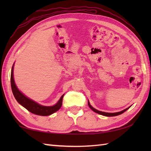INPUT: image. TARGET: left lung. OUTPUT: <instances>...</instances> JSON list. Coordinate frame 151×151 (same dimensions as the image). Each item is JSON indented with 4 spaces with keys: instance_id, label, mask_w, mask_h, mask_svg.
Wrapping results in <instances>:
<instances>
[{
    "instance_id": "left-lung-1",
    "label": "left lung",
    "mask_w": 151,
    "mask_h": 151,
    "mask_svg": "<svg viewBox=\"0 0 151 151\" xmlns=\"http://www.w3.org/2000/svg\"><path fill=\"white\" fill-rule=\"evenodd\" d=\"M88 106H89V107L90 108L91 110L93 111H95V112H96V113H97V114H101V115H104V116H108V117H113V116H116V115H120V114H123V113H124V111H126L128 109H129V108H126V109H124V110H122V111H119V112H116V113H106V112H104V111H99V110H96V109H95L93 107H92L91 106V104H90V103H89V101H88Z\"/></svg>"
}]
</instances>
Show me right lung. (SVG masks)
<instances>
[{
    "label": "right lung",
    "mask_w": 151,
    "mask_h": 151,
    "mask_svg": "<svg viewBox=\"0 0 151 151\" xmlns=\"http://www.w3.org/2000/svg\"><path fill=\"white\" fill-rule=\"evenodd\" d=\"M14 65L12 66V72H11V87L12 90L14 94V97L16 100L24 108L27 109V110L30 111L31 113L34 114L38 115H42V116H47V115H49L52 114L54 112L58 111L61 108L62 105V100L63 95L60 100L57 103L52 106H45L41 104H39L35 101L31 100L30 99L28 98L24 95H23L22 93L19 90L18 88L16 86L14 78Z\"/></svg>",
    "instance_id": "add662e5"
}]
</instances>
